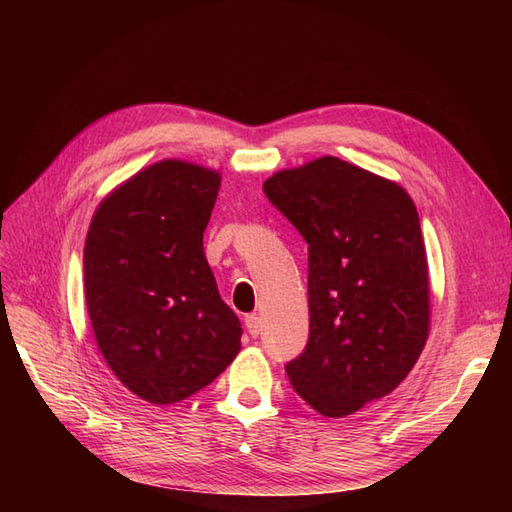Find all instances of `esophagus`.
<instances>
[{
    "label": "esophagus",
    "instance_id": "obj_1",
    "mask_svg": "<svg viewBox=\"0 0 512 512\" xmlns=\"http://www.w3.org/2000/svg\"><path fill=\"white\" fill-rule=\"evenodd\" d=\"M245 329L250 331L252 337H256L260 333V318L256 314H247L245 316Z\"/></svg>",
    "mask_w": 512,
    "mask_h": 512
}]
</instances>
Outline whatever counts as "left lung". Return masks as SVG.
I'll list each match as a JSON object with an SVG mask.
<instances>
[{
  "instance_id": "8db88e82",
  "label": "left lung",
  "mask_w": 512,
  "mask_h": 512,
  "mask_svg": "<svg viewBox=\"0 0 512 512\" xmlns=\"http://www.w3.org/2000/svg\"><path fill=\"white\" fill-rule=\"evenodd\" d=\"M307 241L309 337L286 374L309 406L346 416L397 389L427 342L421 222L397 183L339 158L262 185Z\"/></svg>"
}]
</instances>
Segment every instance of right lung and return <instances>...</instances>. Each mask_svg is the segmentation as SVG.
Masks as SVG:
<instances>
[{
	"instance_id": "add662e5",
	"label": "right lung",
	"mask_w": 512,
	"mask_h": 512,
	"mask_svg": "<svg viewBox=\"0 0 512 512\" xmlns=\"http://www.w3.org/2000/svg\"><path fill=\"white\" fill-rule=\"evenodd\" d=\"M220 175L164 160L98 207L85 252V299L115 376L151 404L205 389L241 348V322L222 301L203 250Z\"/></svg>"
}]
</instances>
